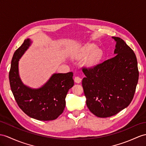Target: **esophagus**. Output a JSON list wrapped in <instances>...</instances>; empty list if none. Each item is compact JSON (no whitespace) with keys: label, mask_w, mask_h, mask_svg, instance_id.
<instances>
[{"label":"esophagus","mask_w":146,"mask_h":146,"mask_svg":"<svg viewBox=\"0 0 146 146\" xmlns=\"http://www.w3.org/2000/svg\"><path fill=\"white\" fill-rule=\"evenodd\" d=\"M74 81H75L76 83L79 84V83L81 82L82 79H81V78H80V77H76L75 78H74Z\"/></svg>","instance_id":"obj_1"}]
</instances>
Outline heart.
Instances as JSON below:
<instances>
[{
	"instance_id": "heart-1",
	"label": "heart",
	"mask_w": 146,
	"mask_h": 146,
	"mask_svg": "<svg viewBox=\"0 0 146 146\" xmlns=\"http://www.w3.org/2000/svg\"><path fill=\"white\" fill-rule=\"evenodd\" d=\"M97 46L95 44H87L76 52L75 54H74V57L76 58H82V57L86 56L88 54H89L90 52H93L88 58L87 63L90 66H95L100 62L103 55L102 50L98 49H97Z\"/></svg>"
}]
</instances>
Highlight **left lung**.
I'll return each mask as SVG.
<instances>
[{
	"instance_id": "1",
	"label": "left lung",
	"mask_w": 146,
	"mask_h": 146,
	"mask_svg": "<svg viewBox=\"0 0 146 146\" xmlns=\"http://www.w3.org/2000/svg\"><path fill=\"white\" fill-rule=\"evenodd\" d=\"M113 58L90 67H83L82 79L88 108L99 118L115 115L132 101L139 79L135 53L121 38Z\"/></svg>"
}]
</instances>
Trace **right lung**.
Instances as JSON below:
<instances>
[{
	"instance_id": "right-lung-1",
	"label": "right lung",
	"mask_w": 146,
	"mask_h": 146,
	"mask_svg": "<svg viewBox=\"0 0 146 146\" xmlns=\"http://www.w3.org/2000/svg\"><path fill=\"white\" fill-rule=\"evenodd\" d=\"M30 43V40H25L14 52L9 71L10 88L17 104L26 115L40 121L54 120L64 110L67 92L74 84L73 72L54 74L39 89L26 87L19 77L18 64Z\"/></svg>"
}]
</instances>
